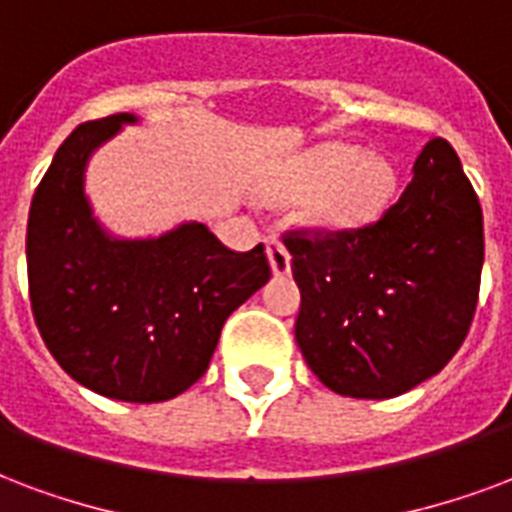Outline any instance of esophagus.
I'll list each match as a JSON object with an SVG mask.
<instances>
[{"label":"esophagus","mask_w":512,"mask_h":512,"mask_svg":"<svg viewBox=\"0 0 512 512\" xmlns=\"http://www.w3.org/2000/svg\"><path fill=\"white\" fill-rule=\"evenodd\" d=\"M267 256H270V267L278 278L291 272V253L278 237H267Z\"/></svg>","instance_id":"esophagus-1"}]
</instances>
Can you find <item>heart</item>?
<instances>
[{
  "instance_id": "heart-1",
  "label": "heart",
  "mask_w": 512,
  "mask_h": 512,
  "mask_svg": "<svg viewBox=\"0 0 512 512\" xmlns=\"http://www.w3.org/2000/svg\"><path fill=\"white\" fill-rule=\"evenodd\" d=\"M294 194L315 191L307 221L324 229H359L386 207L394 191V169L356 145L329 142L302 161L291 183Z\"/></svg>"
}]
</instances>
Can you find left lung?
<instances>
[{"mask_svg":"<svg viewBox=\"0 0 512 512\" xmlns=\"http://www.w3.org/2000/svg\"><path fill=\"white\" fill-rule=\"evenodd\" d=\"M297 345L343 397H399L443 370L470 332L483 213L451 142L434 137L402 197L370 226L286 237Z\"/></svg>","mask_w":512,"mask_h":512,"instance_id":"obj_1","label":"left lung"}]
</instances>
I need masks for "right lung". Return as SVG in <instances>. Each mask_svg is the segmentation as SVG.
Returning <instances> with one entry per match:
<instances>
[{
	"label": "right lung",
	"mask_w": 512,
	"mask_h": 512,
	"mask_svg": "<svg viewBox=\"0 0 512 512\" xmlns=\"http://www.w3.org/2000/svg\"><path fill=\"white\" fill-rule=\"evenodd\" d=\"M137 115L80 124L34 191L29 297L42 340L80 386L118 402H164L205 375L226 318L270 280L264 245L234 253L205 224L126 240L99 224L86 164Z\"/></svg>",
	"instance_id": "1"
}]
</instances>
